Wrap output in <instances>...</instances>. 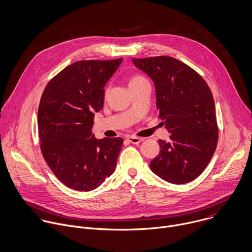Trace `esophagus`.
<instances>
[{"label":"esophagus","instance_id":"obj_1","mask_svg":"<svg viewBox=\"0 0 252 252\" xmlns=\"http://www.w3.org/2000/svg\"><path fill=\"white\" fill-rule=\"evenodd\" d=\"M126 140L130 143L138 144L139 142H141L143 140V138L142 137H137V136H128V137H126Z\"/></svg>","mask_w":252,"mask_h":252}]
</instances>
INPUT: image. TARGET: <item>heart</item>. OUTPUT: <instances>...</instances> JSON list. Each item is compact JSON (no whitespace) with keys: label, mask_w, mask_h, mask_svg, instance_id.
Returning <instances> with one entry per match:
<instances>
[{"label":"heart","mask_w":252,"mask_h":252,"mask_svg":"<svg viewBox=\"0 0 252 252\" xmlns=\"http://www.w3.org/2000/svg\"><path fill=\"white\" fill-rule=\"evenodd\" d=\"M146 80L143 76H140V75H135L133 76L130 80H129V85H132V84H136V83H139L141 81H144Z\"/></svg>","instance_id":"obj_1"}]
</instances>
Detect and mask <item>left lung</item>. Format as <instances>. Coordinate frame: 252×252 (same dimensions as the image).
Instances as JSON below:
<instances>
[{
	"label": "left lung",
	"mask_w": 252,
	"mask_h": 252,
	"mask_svg": "<svg viewBox=\"0 0 252 252\" xmlns=\"http://www.w3.org/2000/svg\"><path fill=\"white\" fill-rule=\"evenodd\" d=\"M153 80L156 107L169 142L158 140L159 154L150 169L163 180L185 184L196 179L211 161L219 132L213 94L193 68L170 56L132 58Z\"/></svg>",
	"instance_id": "obj_1"
}]
</instances>
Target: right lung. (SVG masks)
<instances>
[{
    "mask_svg": "<svg viewBox=\"0 0 252 252\" xmlns=\"http://www.w3.org/2000/svg\"><path fill=\"white\" fill-rule=\"evenodd\" d=\"M123 58L81 60L56 74L38 107L39 146L56 178L76 191L99 187L116 168L123 138H95V112L104 106V86Z\"/></svg>",
    "mask_w": 252,
    "mask_h": 252,
    "instance_id": "add662e5",
    "label": "right lung"
}]
</instances>
